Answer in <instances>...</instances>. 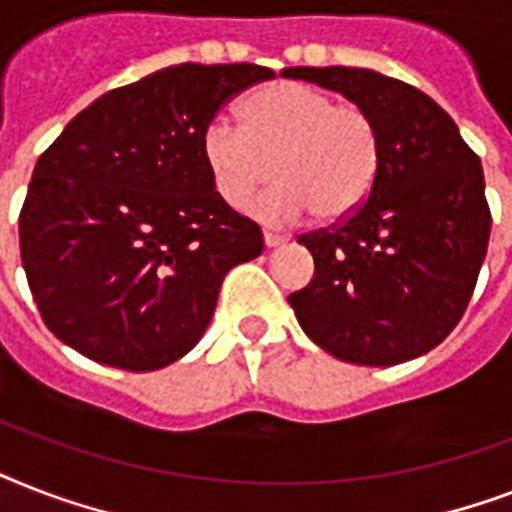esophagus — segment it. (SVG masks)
Returning <instances> with one entry per match:
<instances>
[{"label": "esophagus", "instance_id": "34e87169", "mask_svg": "<svg viewBox=\"0 0 512 512\" xmlns=\"http://www.w3.org/2000/svg\"><path fill=\"white\" fill-rule=\"evenodd\" d=\"M263 241H265V247H279V244H284V241H287V236H281V233H273V231H265Z\"/></svg>", "mask_w": 512, "mask_h": 512}]
</instances>
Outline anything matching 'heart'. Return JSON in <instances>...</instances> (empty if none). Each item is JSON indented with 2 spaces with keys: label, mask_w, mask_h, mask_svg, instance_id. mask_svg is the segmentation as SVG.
<instances>
[{
  "label": "heart",
  "mask_w": 512,
  "mask_h": 512,
  "mask_svg": "<svg viewBox=\"0 0 512 512\" xmlns=\"http://www.w3.org/2000/svg\"><path fill=\"white\" fill-rule=\"evenodd\" d=\"M201 162L228 207L244 209L276 175L255 204L257 217L295 223L313 212L337 223L364 207L377 183L382 132L369 108L284 79L241 103V127L212 119L201 132Z\"/></svg>",
  "instance_id": "heart-1"
}]
</instances>
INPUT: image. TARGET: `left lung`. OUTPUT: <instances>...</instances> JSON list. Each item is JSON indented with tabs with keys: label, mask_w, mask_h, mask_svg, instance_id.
<instances>
[{
	"label": "left lung",
	"mask_w": 512,
	"mask_h": 512,
	"mask_svg": "<svg viewBox=\"0 0 512 512\" xmlns=\"http://www.w3.org/2000/svg\"><path fill=\"white\" fill-rule=\"evenodd\" d=\"M369 108L382 167L364 207L303 233L313 279L289 295L300 327L332 356L393 366L460 324L484 265L492 212L476 151L436 100L369 68H284Z\"/></svg>",
	"instance_id": "1"
}]
</instances>
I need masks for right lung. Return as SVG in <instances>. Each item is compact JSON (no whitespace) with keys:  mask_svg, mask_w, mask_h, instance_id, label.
<instances>
[{"mask_svg":"<svg viewBox=\"0 0 512 512\" xmlns=\"http://www.w3.org/2000/svg\"><path fill=\"white\" fill-rule=\"evenodd\" d=\"M255 63H180L100 95L34 167L20 260L52 335L98 364L154 372L201 340L263 231L212 188L201 132Z\"/></svg>","mask_w":512,"mask_h":512,"instance_id":"obj_1","label":"right lung"}]
</instances>
